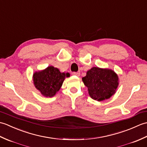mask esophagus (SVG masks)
<instances>
[{
	"mask_svg": "<svg viewBox=\"0 0 147 147\" xmlns=\"http://www.w3.org/2000/svg\"><path fill=\"white\" fill-rule=\"evenodd\" d=\"M72 74L76 76H79L80 75V73H78V72H73V73H72Z\"/></svg>",
	"mask_w": 147,
	"mask_h": 147,
	"instance_id": "esophagus-1",
	"label": "esophagus"
}]
</instances>
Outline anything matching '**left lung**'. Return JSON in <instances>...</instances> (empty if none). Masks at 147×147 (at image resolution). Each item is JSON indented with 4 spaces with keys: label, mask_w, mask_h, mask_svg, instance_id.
<instances>
[{
    "label": "left lung",
    "mask_w": 147,
    "mask_h": 147,
    "mask_svg": "<svg viewBox=\"0 0 147 147\" xmlns=\"http://www.w3.org/2000/svg\"><path fill=\"white\" fill-rule=\"evenodd\" d=\"M88 87V93L95 100L108 99L115 93L118 86V76L115 72L108 69L92 67L82 78Z\"/></svg>",
    "instance_id": "left-lung-1"
}]
</instances>
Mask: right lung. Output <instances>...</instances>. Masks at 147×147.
Listing matches in <instances>:
<instances>
[{"label": "right lung", "instance_id": "add662e5", "mask_svg": "<svg viewBox=\"0 0 147 147\" xmlns=\"http://www.w3.org/2000/svg\"><path fill=\"white\" fill-rule=\"evenodd\" d=\"M69 76V73H61L57 68L49 66L45 70L34 73L33 82L43 95L52 97L61 88L65 78Z\"/></svg>", "mask_w": 147, "mask_h": 147}]
</instances>
